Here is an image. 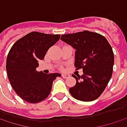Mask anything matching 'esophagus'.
Listing matches in <instances>:
<instances>
[{
	"label": "esophagus",
	"instance_id": "1",
	"mask_svg": "<svg viewBox=\"0 0 127 127\" xmlns=\"http://www.w3.org/2000/svg\"><path fill=\"white\" fill-rule=\"evenodd\" d=\"M69 76H70V75H68V74H62V77L63 79H67V78H69Z\"/></svg>",
	"mask_w": 127,
	"mask_h": 127
}]
</instances>
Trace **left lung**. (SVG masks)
<instances>
[{
  "mask_svg": "<svg viewBox=\"0 0 127 127\" xmlns=\"http://www.w3.org/2000/svg\"><path fill=\"white\" fill-rule=\"evenodd\" d=\"M61 39L76 49V70L82 69L83 75L73 77L76 85L69 89L77 100L91 101L98 98L110 82L114 64L113 48L100 34L89 31L63 34Z\"/></svg>",
  "mask_w": 127,
  "mask_h": 127,
  "instance_id": "1",
  "label": "left lung"
}]
</instances>
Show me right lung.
<instances>
[{"label":"right lung","instance_id":"add662e5","mask_svg":"<svg viewBox=\"0 0 127 127\" xmlns=\"http://www.w3.org/2000/svg\"><path fill=\"white\" fill-rule=\"evenodd\" d=\"M60 38V34L32 32L19 39L11 48L6 59V70L15 93L24 101L35 104L45 99L54 80L60 73L45 74L37 71L38 60Z\"/></svg>","mask_w":127,"mask_h":127}]
</instances>
